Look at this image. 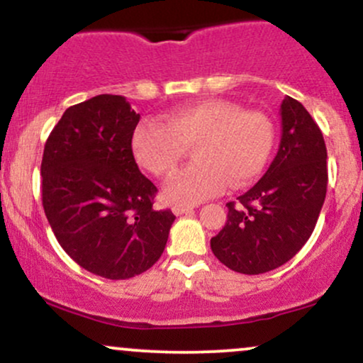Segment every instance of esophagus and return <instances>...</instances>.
I'll return each instance as SVG.
<instances>
[{"instance_id":"obj_1","label":"esophagus","mask_w":363,"mask_h":363,"mask_svg":"<svg viewBox=\"0 0 363 363\" xmlns=\"http://www.w3.org/2000/svg\"><path fill=\"white\" fill-rule=\"evenodd\" d=\"M194 206L191 205H174L172 206V211L176 215H184V213H189V211H193Z\"/></svg>"}]
</instances>
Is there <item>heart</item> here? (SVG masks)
<instances>
[{
  "label": "heart",
  "mask_w": 363,
  "mask_h": 363,
  "mask_svg": "<svg viewBox=\"0 0 363 363\" xmlns=\"http://www.w3.org/2000/svg\"><path fill=\"white\" fill-rule=\"evenodd\" d=\"M277 143V123L262 111H242L227 101L177 107L162 119L141 123L133 135L136 162L155 177H169L193 148L194 164L165 186L172 203H198L261 176Z\"/></svg>",
  "instance_id": "heart-1"
}]
</instances>
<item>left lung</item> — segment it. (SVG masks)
Listing matches in <instances>:
<instances>
[{
	"label": "left lung",
	"mask_w": 363,
	"mask_h": 363,
	"mask_svg": "<svg viewBox=\"0 0 363 363\" xmlns=\"http://www.w3.org/2000/svg\"><path fill=\"white\" fill-rule=\"evenodd\" d=\"M280 114L277 157L239 203H227V223L210 242L216 259L237 273H266L290 261L314 232L326 198L323 133L295 99L285 97Z\"/></svg>",
	"instance_id": "1"
}]
</instances>
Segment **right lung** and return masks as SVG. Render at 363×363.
<instances>
[{
  "label": "right lung",
  "mask_w": 363,
  "mask_h": 363,
  "mask_svg": "<svg viewBox=\"0 0 363 363\" xmlns=\"http://www.w3.org/2000/svg\"><path fill=\"white\" fill-rule=\"evenodd\" d=\"M140 114L123 95L68 107L44 147L43 206L57 242L86 272L126 280L152 268L176 216L155 210L133 133Z\"/></svg>",
  "instance_id": "add662e5"
}]
</instances>
